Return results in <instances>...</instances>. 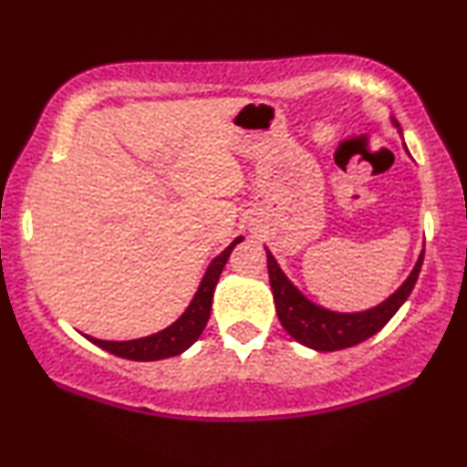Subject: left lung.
Wrapping results in <instances>:
<instances>
[{
	"label": "left lung",
	"mask_w": 467,
	"mask_h": 467,
	"mask_svg": "<svg viewBox=\"0 0 467 467\" xmlns=\"http://www.w3.org/2000/svg\"><path fill=\"white\" fill-rule=\"evenodd\" d=\"M394 126L398 128L396 121ZM265 252L269 285H272V294L274 302H276L280 324H283V328L287 330L296 341H300L302 346L313 348V350L319 352L344 350V348L361 344V341L369 339V337L379 333V330L396 316L398 308L407 302V297L411 296L424 261L422 250L407 280H404L400 287L387 297V300L380 302V305L368 308V311L339 313L308 300V297L285 276V272L280 269L272 252L267 248Z\"/></svg>",
	"instance_id": "1"
}]
</instances>
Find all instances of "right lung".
<instances>
[{
    "mask_svg": "<svg viewBox=\"0 0 467 467\" xmlns=\"http://www.w3.org/2000/svg\"><path fill=\"white\" fill-rule=\"evenodd\" d=\"M244 241V237H237L233 244L228 245L222 254H217L211 261V265L206 267L204 278H202L198 291H195L191 305L184 308V313L176 322L167 328L159 330V333L141 337V339H130V341H104L95 339L91 335H84L88 341L95 346H99L102 350L110 352V355L130 358V361H159V358H170L176 355H182L187 348H191L198 341V337L204 330L206 322H209L211 306H213V291L217 287V280L222 276V269L226 265L230 252L234 245Z\"/></svg>",
    "mask_w": 467,
    "mask_h": 467,
    "instance_id": "add662e5",
    "label": "right lung"
}]
</instances>
